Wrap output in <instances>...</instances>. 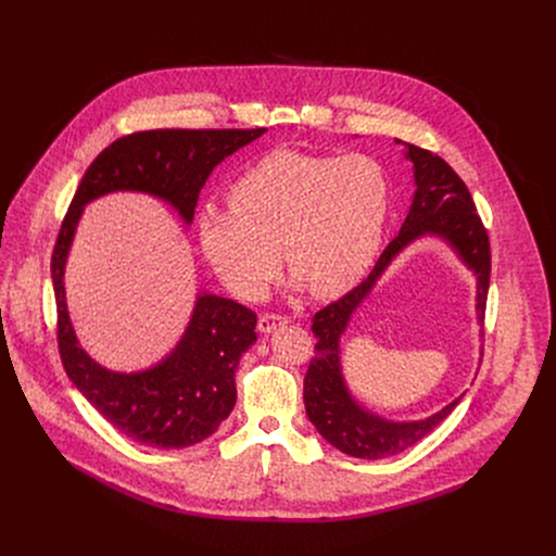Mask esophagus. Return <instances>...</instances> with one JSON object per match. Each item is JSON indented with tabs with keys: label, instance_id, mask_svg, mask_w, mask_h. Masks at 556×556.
<instances>
[{
	"label": "esophagus",
	"instance_id": "1",
	"mask_svg": "<svg viewBox=\"0 0 556 556\" xmlns=\"http://www.w3.org/2000/svg\"><path fill=\"white\" fill-rule=\"evenodd\" d=\"M286 324H290L288 316H281V314H262V316H260V324H257V330H260L262 334H270V332H275L277 328H281V326H286Z\"/></svg>",
	"mask_w": 556,
	"mask_h": 556
}]
</instances>
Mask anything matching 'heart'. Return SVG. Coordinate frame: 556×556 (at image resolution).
<instances>
[{"instance_id":"1","label":"heart","mask_w":556,"mask_h":556,"mask_svg":"<svg viewBox=\"0 0 556 556\" xmlns=\"http://www.w3.org/2000/svg\"><path fill=\"white\" fill-rule=\"evenodd\" d=\"M389 180L363 153L279 149L228 193L230 208L198 219L200 249L219 281L244 301L288 270L319 299L352 290L374 266L389 217Z\"/></svg>"}]
</instances>
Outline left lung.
Masks as SVG:
<instances>
[{
    "label": "left lung",
    "instance_id": "8db88e82",
    "mask_svg": "<svg viewBox=\"0 0 556 556\" xmlns=\"http://www.w3.org/2000/svg\"><path fill=\"white\" fill-rule=\"evenodd\" d=\"M395 142H403L395 138ZM405 144V157L414 165V200L401 232L378 257L369 277L339 301L314 314L312 332L319 339L303 380L305 414L314 429L334 448L361 459H380L420 442L429 435L459 403L455 399L440 412L420 420H387L363 407L352 393L341 363V339L350 328L354 312L376 288L391 262L414 242L435 237L475 275V314L484 324V309L491 281V244L486 228L475 213L472 198L462 178L440 155Z\"/></svg>",
    "mask_w": 556,
    "mask_h": 556
}]
</instances>
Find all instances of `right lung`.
<instances>
[{
	"label": "right lung",
	"instance_id": "1",
	"mask_svg": "<svg viewBox=\"0 0 556 556\" xmlns=\"http://www.w3.org/2000/svg\"><path fill=\"white\" fill-rule=\"evenodd\" d=\"M266 129H151L105 147L78 185L52 253L59 352L70 380L127 438L153 448L193 446L230 416L235 369L257 341V314L200 290L176 348L138 371H114L78 343L67 301L65 264L84 208L110 193H144L169 204L191 226L211 172Z\"/></svg>",
	"mask_w": 556,
	"mask_h": 556
}]
</instances>
